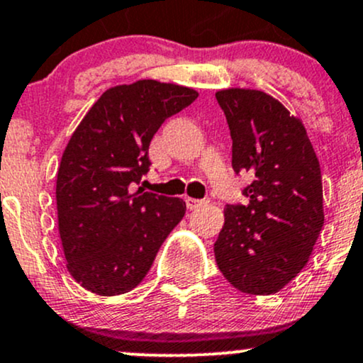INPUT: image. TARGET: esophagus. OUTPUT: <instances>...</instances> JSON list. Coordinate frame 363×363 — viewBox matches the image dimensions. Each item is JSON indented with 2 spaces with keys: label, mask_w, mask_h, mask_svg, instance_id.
I'll return each mask as SVG.
<instances>
[{
  "label": "esophagus",
  "mask_w": 363,
  "mask_h": 363,
  "mask_svg": "<svg viewBox=\"0 0 363 363\" xmlns=\"http://www.w3.org/2000/svg\"><path fill=\"white\" fill-rule=\"evenodd\" d=\"M185 203H186V207L190 208V211H194V208H199L200 206H206V203H208V200H207V199L199 200V199L186 197V199H185Z\"/></svg>",
  "instance_id": "obj_1"
}]
</instances>
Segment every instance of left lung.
<instances>
[{
  "instance_id": "left-lung-1",
  "label": "left lung",
  "mask_w": 363,
  "mask_h": 363,
  "mask_svg": "<svg viewBox=\"0 0 363 363\" xmlns=\"http://www.w3.org/2000/svg\"><path fill=\"white\" fill-rule=\"evenodd\" d=\"M233 139V169L253 182L229 203L216 262L238 291L279 292L301 274L325 224L321 168L299 118L258 89L216 93Z\"/></svg>"
}]
</instances>
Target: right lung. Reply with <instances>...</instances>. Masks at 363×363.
Listing matches in <instances>:
<instances>
[{
	"instance_id": "1",
	"label": "right lung",
	"mask_w": 363,
	"mask_h": 363,
	"mask_svg": "<svg viewBox=\"0 0 363 363\" xmlns=\"http://www.w3.org/2000/svg\"><path fill=\"white\" fill-rule=\"evenodd\" d=\"M197 96L155 79L113 86L71 135L55 200L67 270L86 291L118 296L138 287L185 216L182 199L130 186L149 172V144L161 123Z\"/></svg>"
}]
</instances>
